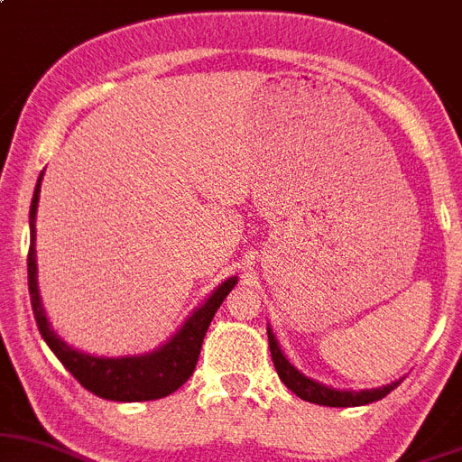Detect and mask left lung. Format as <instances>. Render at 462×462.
<instances>
[{
  "label": "left lung",
  "instance_id": "1",
  "mask_svg": "<svg viewBox=\"0 0 462 462\" xmlns=\"http://www.w3.org/2000/svg\"><path fill=\"white\" fill-rule=\"evenodd\" d=\"M266 332H269V348H271V356H273V364H275L277 374H280V379L284 381L286 388L295 392L300 399L309 401V403L328 405V408H356V405H368L372 401L383 399L385 394H390V392L403 381V379L392 381L390 385H383V388H374V390L330 388V385H324L319 383V381H312L306 374H301V372L297 370L289 359H286L280 346H277V339L275 335H273V330L269 328Z\"/></svg>",
  "mask_w": 462,
  "mask_h": 462
}]
</instances>
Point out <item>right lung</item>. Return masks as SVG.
I'll return each instance as SVG.
<instances>
[{"instance_id": "right-lung-1", "label": "right lung", "mask_w": 462, "mask_h": 462, "mask_svg": "<svg viewBox=\"0 0 462 462\" xmlns=\"http://www.w3.org/2000/svg\"><path fill=\"white\" fill-rule=\"evenodd\" d=\"M42 176L34 187L31 202V251H28V291H31V304L34 319L43 341L51 346L66 368L79 383L92 394L107 401H153L171 394L193 374L200 355L202 339L209 328L213 315L220 309L225 297L229 295L237 277H229L222 282L216 291L207 297L205 304L196 309L180 326V330L171 337L161 348L138 356H94L68 346L57 332L52 330L46 312H43L42 297L37 286V251H34V220H37L39 191H42Z\"/></svg>"}]
</instances>
